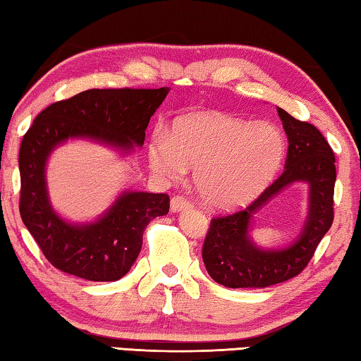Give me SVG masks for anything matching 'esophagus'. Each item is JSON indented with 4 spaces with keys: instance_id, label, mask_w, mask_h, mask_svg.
I'll list each match as a JSON object with an SVG mask.
<instances>
[{
    "instance_id": "1",
    "label": "esophagus",
    "mask_w": 361,
    "mask_h": 361,
    "mask_svg": "<svg viewBox=\"0 0 361 361\" xmlns=\"http://www.w3.org/2000/svg\"><path fill=\"white\" fill-rule=\"evenodd\" d=\"M188 207H192V203L187 198L180 197V195H176V197L171 198V211L173 212L184 211L188 209Z\"/></svg>"
}]
</instances>
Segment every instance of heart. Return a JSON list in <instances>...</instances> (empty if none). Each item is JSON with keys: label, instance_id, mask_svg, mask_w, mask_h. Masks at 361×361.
<instances>
[{"label": "heart", "instance_id": "heart-1", "mask_svg": "<svg viewBox=\"0 0 361 361\" xmlns=\"http://www.w3.org/2000/svg\"><path fill=\"white\" fill-rule=\"evenodd\" d=\"M286 155L281 131L224 112H195L177 118L171 137L149 142L150 166L168 179L195 169L200 198L216 209L249 204L274 180Z\"/></svg>", "mask_w": 361, "mask_h": 361}]
</instances>
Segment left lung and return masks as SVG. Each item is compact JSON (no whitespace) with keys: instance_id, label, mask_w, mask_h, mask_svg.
<instances>
[{"instance_id":"obj_1","label":"left lung","mask_w":361,"mask_h":361,"mask_svg":"<svg viewBox=\"0 0 361 361\" xmlns=\"http://www.w3.org/2000/svg\"><path fill=\"white\" fill-rule=\"evenodd\" d=\"M277 112L288 137L283 173L245 209L214 217L203 244L207 273L230 288H263L298 276L333 224L336 158L330 144L314 125L296 120L281 107ZM293 181L310 185V212L302 235L288 248L260 250L248 238L250 220Z\"/></svg>"}]
</instances>
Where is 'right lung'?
Returning <instances> with one entry per match:
<instances>
[{"instance_id": "obj_1", "label": "right lung", "mask_w": 361, "mask_h": 361, "mask_svg": "<svg viewBox=\"0 0 361 361\" xmlns=\"http://www.w3.org/2000/svg\"><path fill=\"white\" fill-rule=\"evenodd\" d=\"M169 88H92L47 106L18 152L20 217L44 257L63 273L93 282L118 281L142 247L145 226L169 211L166 193L123 192L93 224H69L49 201L46 164L56 145L85 137L123 152L141 147L150 117Z\"/></svg>"}]
</instances>
